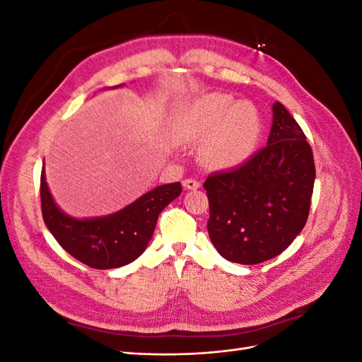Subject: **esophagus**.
Listing matches in <instances>:
<instances>
[{
  "label": "esophagus",
  "instance_id": "34e87169",
  "mask_svg": "<svg viewBox=\"0 0 362 362\" xmlns=\"http://www.w3.org/2000/svg\"><path fill=\"white\" fill-rule=\"evenodd\" d=\"M182 185H184V189H187V190H198L201 187V182L189 178V180L182 181Z\"/></svg>",
  "mask_w": 362,
  "mask_h": 362
}]
</instances>
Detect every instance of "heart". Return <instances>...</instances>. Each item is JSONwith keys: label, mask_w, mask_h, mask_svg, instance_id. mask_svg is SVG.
I'll list each match as a JSON object with an SVG mask.
<instances>
[{"label": "heart", "mask_w": 362, "mask_h": 362, "mask_svg": "<svg viewBox=\"0 0 362 362\" xmlns=\"http://www.w3.org/2000/svg\"><path fill=\"white\" fill-rule=\"evenodd\" d=\"M175 134L185 144H205L204 161L214 169H234L258 148L261 120L249 101L210 93L185 104L175 119Z\"/></svg>", "instance_id": "heart-1"}]
</instances>
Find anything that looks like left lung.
I'll return each instance as SVG.
<instances>
[{
  "label": "left lung",
  "instance_id": "8db88e82",
  "mask_svg": "<svg viewBox=\"0 0 362 362\" xmlns=\"http://www.w3.org/2000/svg\"><path fill=\"white\" fill-rule=\"evenodd\" d=\"M267 146L245 164L204 182L211 243L225 259L258 264L278 257L308 218L315 180L313 151L281 103L272 107Z\"/></svg>",
  "mask_w": 362,
  "mask_h": 362
}]
</instances>
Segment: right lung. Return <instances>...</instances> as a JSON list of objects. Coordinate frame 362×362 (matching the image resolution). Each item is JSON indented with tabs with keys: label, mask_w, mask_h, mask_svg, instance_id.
Here are the masks:
<instances>
[{
	"label": "right lung",
	"mask_w": 362,
	"mask_h": 362,
	"mask_svg": "<svg viewBox=\"0 0 362 362\" xmlns=\"http://www.w3.org/2000/svg\"><path fill=\"white\" fill-rule=\"evenodd\" d=\"M181 192L180 182L163 184L116 213L78 218L64 213L54 201L45 168L40 175L42 216L47 228L68 254L93 269H117L137 259L154 234L158 214Z\"/></svg>",
	"instance_id": "obj_1"
}]
</instances>
